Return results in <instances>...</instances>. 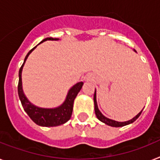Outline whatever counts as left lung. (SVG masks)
I'll return each instance as SVG.
<instances>
[{
    "instance_id": "obj_1",
    "label": "left lung",
    "mask_w": 160,
    "mask_h": 160,
    "mask_svg": "<svg viewBox=\"0 0 160 160\" xmlns=\"http://www.w3.org/2000/svg\"><path fill=\"white\" fill-rule=\"evenodd\" d=\"M136 52V51H135ZM93 102H94V111H95V114H96V117L98 118V120L101 121L102 122L105 123V124H107L108 126H111V127H124V126H127L128 124H131V123L134 122L137 119V118L140 117V115L141 114L142 112V110H141L140 112H139L136 117L131 119V120L127 121V122H117V121H114V120H112V119H109V118H106L105 116H103L102 114L99 110H98V104H97V101H96V90L94 92V95H93Z\"/></svg>"
}]
</instances>
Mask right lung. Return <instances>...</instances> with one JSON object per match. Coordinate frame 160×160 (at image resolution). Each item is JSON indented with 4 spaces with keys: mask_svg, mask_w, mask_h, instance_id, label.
Wrapping results in <instances>:
<instances>
[{
    "mask_svg": "<svg viewBox=\"0 0 160 160\" xmlns=\"http://www.w3.org/2000/svg\"><path fill=\"white\" fill-rule=\"evenodd\" d=\"M47 40H58V38H47L43 39L40 43H42L44 41ZM37 47V46H36ZM34 47L33 49H31L26 55L24 58V62L21 66L19 71V84H18V93H19V99L21 101L22 106L24 108V110L27 112L28 117L34 122L37 125L41 126V127H57L64 124L70 120V118L72 114L73 111V103L75 98L77 96L78 93L82 88V85L84 83L79 82L76 84L67 93V98L61 106L56 108H38L37 106H34L32 104L28 98H26L23 92V88H22V79L21 73L23 67H24V62L26 59L28 58V55L32 52V51L36 48Z\"/></svg>",
    "mask_w": 160,
    "mask_h": 160,
    "instance_id": "1",
    "label": "right lung"
}]
</instances>
